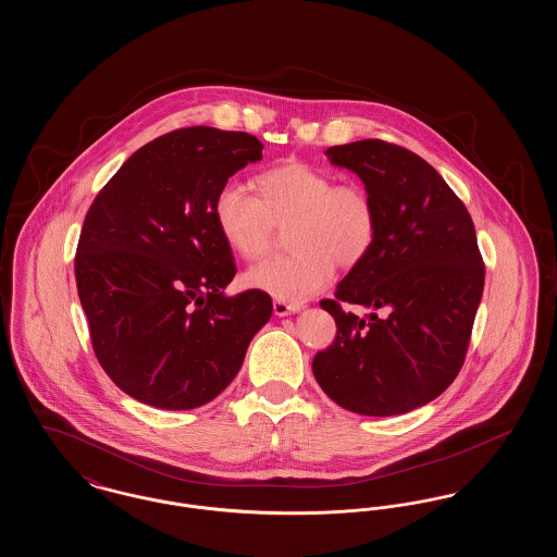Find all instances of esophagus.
Wrapping results in <instances>:
<instances>
[{
    "instance_id": "esophagus-1",
    "label": "esophagus",
    "mask_w": 557,
    "mask_h": 557,
    "mask_svg": "<svg viewBox=\"0 0 557 557\" xmlns=\"http://www.w3.org/2000/svg\"><path fill=\"white\" fill-rule=\"evenodd\" d=\"M298 309H300L298 305H288V302H284V300H273V313H275L277 318H284V315L296 313Z\"/></svg>"
}]
</instances>
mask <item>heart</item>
<instances>
[{
    "instance_id": "obj_1",
    "label": "heart",
    "mask_w": 557,
    "mask_h": 557,
    "mask_svg": "<svg viewBox=\"0 0 557 557\" xmlns=\"http://www.w3.org/2000/svg\"><path fill=\"white\" fill-rule=\"evenodd\" d=\"M255 191L230 182L212 198V219L225 244L244 261H259L288 230V257L252 267L244 282L284 302L323 290L336 265L355 269L373 250L380 216L370 189L305 160L261 171Z\"/></svg>"
}]
</instances>
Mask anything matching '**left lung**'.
<instances>
[{
	"instance_id": "left-lung-1",
	"label": "left lung",
	"mask_w": 557,
	"mask_h": 557,
	"mask_svg": "<svg viewBox=\"0 0 557 557\" xmlns=\"http://www.w3.org/2000/svg\"><path fill=\"white\" fill-rule=\"evenodd\" d=\"M370 189L380 227L370 257L319 305L334 343L313 357L323 393L359 416H398L450 386L472 338L484 263L466 205L424 159L384 141L332 146ZM361 304L363 319L342 309Z\"/></svg>"
}]
</instances>
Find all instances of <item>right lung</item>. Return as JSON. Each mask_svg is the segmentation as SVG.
<instances>
[{"instance_id": "right-lung-1", "label": "right lung", "mask_w": 557, "mask_h": 557, "mask_svg": "<svg viewBox=\"0 0 557 557\" xmlns=\"http://www.w3.org/2000/svg\"><path fill=\"white\" fill-rule=\"evenodd\" d=\"M261 152L250 133L175 129L141 146L94 198L77 290L94 352L129 397L169 411L209 403L271 318L267 292L223 296L238 269L212 219L216 189Z\"/></svg>"}]
</instances>
